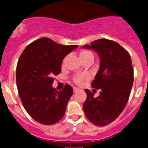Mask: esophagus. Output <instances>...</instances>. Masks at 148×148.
Returning a JSON list of instances; mask_svg holds the SVG:
<instances>
[{
	"label": "esophagus",
	"mask_w": 148,
	"mask_h": 148,
	"mask_svg": "<svg viewBox=\"0 0 148 148\" xmlns=\"http://www.w3.org/2000/svg\"><path fill=\"white\" fill-rule=\"evenodd\" d=\"M78 90H79V89L77 88V87H73V91H74V92H77Z\"/></svg>",
	"instance_id": "34e87169"
}]
</instances>
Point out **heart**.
<instances>
[{
  "instance_id": "obj_1",
  "label": "heart",
  "mask_w": 148,
  "mask_h": 148,
  "mask_svg": "<svg viewBox=\"0 0 148 148\" xmlns=\"http://www.w3.org/2000/svg\"><path fill=\"white\" fill-rule=\"evenodd\" d=\"M79 58L82 62L87 61V60H92L93 61L94 55L91 51L88 50V49H82L79 53ZM66 61V57H65L62 61V64H61L62 66H64ZM87 78H88V76L87 75H76L73 77V81L74 83L78 84V85H81L84 82V81L87 80Z\"/></svg>"
}]
</instances>
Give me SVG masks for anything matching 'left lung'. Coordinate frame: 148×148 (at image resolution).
<instances>
[{
  "label": "left lung",
  "instance_id": "1",
  "mask_svg": "<svg viewBox=\"0 0 148 148\" xmlns=\"http://www.w3.org/2000/svg\"><path fill=\"white\" fill-rule=\"evenodd\" d=\"M83 48L92 49L100 58V67L91 86L101 89L95 98L85 90L87 99L83 109L87 118L94 125L101 127L113 122L125 109L133 83V69L127 51L114 40L102 38Z\"/></svg>",
  "mask_w": 148,
  "mask_h": 148
}]
</instances>
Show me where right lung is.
Here are the masks:
<instances>
[{"label":"right lung","mask_w":148,"mask_h":148,"mask_svg":"<svg viewBox=\"0 0 148 148\" xmlns=\"http://www.w3.org/2000/svg\"><path fill=\"white\" fill-rule=\"evenodd\" d=\"M77 47L41 38L29 44L21 55L16 67L18 94L27 113L42 125L56 124L64 115L73 87L66 84L56 90L52 86L53 76L61 73L63 59Z\"/></svg>","instance_id":"1"}]
</instances>
